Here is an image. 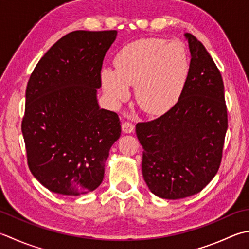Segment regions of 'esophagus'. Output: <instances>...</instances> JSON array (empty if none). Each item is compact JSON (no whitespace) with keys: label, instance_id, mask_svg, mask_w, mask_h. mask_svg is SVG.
Masks as SVG:
<instances>
[{"label":"esophagus","instance_id":"34e87169","mask_svg":"<svg viewBox=\"0 0 249 249\" xmlns=\"http://www.w3.org/2000/svg\"><path fill=\"white\" fill-rule=\"evenodd\" d=\"M134 129H135V125L133 123H130V122H124V123L122 124V130L126 134L131 133V131H134Z\"/></svg>","mask_w":249,"mask_h":249}]
</instances>
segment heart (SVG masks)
I'll return each instance as SVG.
<instances>
[{
  "label": "heart",
  "instance_id": "obj_1",
  "mask_svg": "<svg viewBox=\"0 0 249 249\" xmlns=\"http://www.w3.org/2000/svg\"><path fill=\"white\" fill-rule=\"evenodd\" d=\"M115 70L105 68L101 82L110 98L120 102L135 87L141 109L149 113L168 110L182 89L189 75V56L179 41L142 38L124 46L114 58Z\"/></svg>",
  "mask_w": 249,
  "mask_h": 249
}]
</instances>
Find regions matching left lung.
I'll list each match as a JSON object with an SVG mask.
<instances>
[{
  "label": "left lung",
  "mask_w": 249,
  "mask_h": 249,
  "mask_svg": "<svg viewBox=\"0 0 249 249\" xmlns=\"http://www.w3.org/2000/svg\"><path fill=\"white\" fill-rule=\"evenodd\" d=\"M188 38L191 62L179 100L160 118L136 125L150 191L167 199L194 196L215 177L222 159L228 112L221 73L203 44Z\"/></svg>",
  "instance_id": "obj_1"
}]
</instances>
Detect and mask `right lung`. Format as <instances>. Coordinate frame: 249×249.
I'll return each instance as SVG.
<instances>
[{
    "mask_svg": "<svg viewBox=\"0 0 249 249\" xmlns=\"http://www.w3.org/2000/svg\"><path fill=\"white\" fill-rule=\"evenodd\" d=\"M115 37V30L68 33L28 81L21 122L28 166L52 192L79 196L94 191L104 179L121 122L115 112L99 109L96 94Z\"/></svg>",
    "mask_w": 249,
    "mask_h": 249,
    "instance_id": "1",
    "label": "right lung"
}]
</instances>
